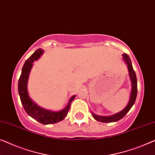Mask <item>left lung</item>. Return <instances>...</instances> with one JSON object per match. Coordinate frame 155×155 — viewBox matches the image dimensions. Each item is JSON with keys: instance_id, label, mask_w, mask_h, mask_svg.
<instances>
[{"instance_id": "left-lung-1", "label": "left lung", "mask_w": 155, "mask_h": 155, "mask_svg": "<svg viewBox=\"0 0 155 155\" xmlns=\"http://www.w3.org/2000/svg\"><path fill=\"white\" fill-rule=\"evenodd\" d=\"M122 58L127 66L128 71H129V76L131 83V94H130L129 101V102H128V104L127 105V106L125 107L122 110H121L120 112H119V113L116 114H114L113 115L101 116V115H96V114H94L93 112H91V115H92L93 117L96 120L98 121V122H105V123L114 122L121 120V119L127 115V113L130 110V109L131 108V107L133 106L134 103L136 101V96H137V91H138L137 78H136V73L134 70L133 66H132L131 59H130L129 56H128L127 54H123Z\"/></svg>"}]
</instances>
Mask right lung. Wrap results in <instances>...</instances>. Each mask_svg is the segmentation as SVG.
I'll list each match as a JSON object with an SVG mask.
<instances>
[{
  "instance_id": "1",
  "label": "right lung",
  "mask_w": 155,
  "mask_h": 155,
  "mask_svg": "<svg viewBox=\"0 0 155 155\" xmlns=\"http://www.w3.org/2000/svg\"><path fill=\"white\" fill-rule=\"evenodd\" d=\"M43 53V50L40 48L38 49L24 63L18 82V91H19L21 104L26 113L42 124H51L61 122L68 115V110H70L71 102L75 98V95L71 96L65 108L57 112L49 110L39 106L29 97L27 87L29 74L33 67V63L38 59Z\"/></svg>"
}]
</instances>
